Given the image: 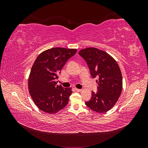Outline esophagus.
Returning <instances> with one entry per match:
<instances>
[{
    "instance_id": "obj_1",
    "label": "esophagus",
    "mask_w": 148,
    "mask_h": 148,
    "mask_svg": "<svg viewBox=\"0 0 148 148\" xmlns=\"http://www.w3.org/2000/svg\"><path fill=\"white\" fill-rule=\"evenodd\" d=\"M75 90L77 91H78V92H80V91H82V89H78V88H75Z\"/></svg>"
}]
</instances>
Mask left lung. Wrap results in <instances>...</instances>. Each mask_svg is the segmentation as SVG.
Here are the masks:
<instances>
[{
    "instance_id": "1",
    "label": "left lung",
    "mask_w": 148,
    "mask_h": 148,
    "mask_svg": "<svg viewBox=\"0 0 148 148\" xmlns=\"http://www.w3.org/2000/svg\"><path fill=\"white\" fill-rule=\"evenodd\" d=\"M78 54L86 62L91 77L98 78L97 91H92L91 98L85 104L96 112L105 113L112 108L122 92L119 66L114 58L97 48L82 49Z\"/></svg>"
}]
</instances>
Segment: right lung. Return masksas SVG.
<instances>
[{"label":"right lung","instance_id":"1","mask_svg":"<svg viewBox=\"0 0 148 148\" xmlns=\"http://www.w3.org/2000/svg\"><path fill=\"white\" fill-rule=\"evenodd\" d=\"M77 49L54 47L38 56L31 68L28 89L34 104L49 114H56L67 105L72 93L71 88L57 85L58 74Z\"/></svg>","mask_w":148,"mask_h":148}]
</instances>
